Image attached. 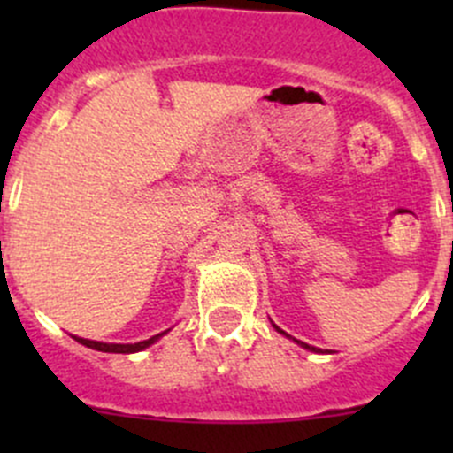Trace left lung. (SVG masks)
I'll list each match as a JSON object with an SVG mask.
<instances>
[{"label":"left lung","mask_w":453,"mask_h":453,"mask_svg":"<svg viewBox=\"0 0 453 453\" xmlns=\"http://www.w3.org/2000/svg\"><path fill=\"white\" fill-rule=\"evenodd\" d=\"M273 328H276V331H278V333H285V331H280V328H278V326H276V324H273ZM285 335H287V333H285ZM296 342H298V344H300V346H303V349L311 350V353H322V349H315V346H309V344H304V342H300V340H296Z\"/></svg>","instance_id":"1"}]
</instances>
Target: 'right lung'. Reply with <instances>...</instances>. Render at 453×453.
Segmentation results:
<instances>
[{
  "label": "right lung",
  "instance_id": "obj_1",
  "mask_svg": "<svg viewBox=\"0 0 453 453\" xmlns=\"http://www.w3.org/2000/svg\"><path fill=\"white\" fill-rule=\"evenodd\" d=\"M164 333H166V331H164ZM164 333L149 337V340H144V342H138V344H104V342L85 340V337H76V335H72V337H74V340L79 342V344L87 346V349L100 350V353H138V350H144V349H149L150 344H155V342H157L159 337L164 335Z\"/></svg>",
  "mask_w": 453,
  "mask_h": 453
}]
</instances>
